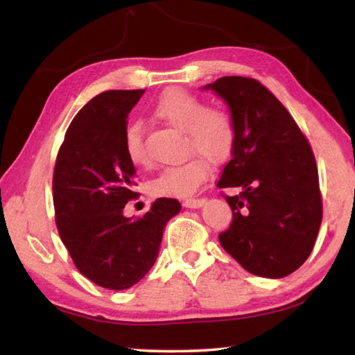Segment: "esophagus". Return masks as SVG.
<instances>
[{
  "instance_id": "34e87169",
  "label": "esophagus",
  "mask_w": 355,
  "mask_h": 355,
  "mask_svg": "<svg viewBox=\"0 0 355 355\" xmlns=\"http://www.w3.org/2000/svg\"><path fill=\"white\" fill-rule=\"evenodd\" d=\"M206 202V198H186L183 205L186 208H200V206H203Z\"/></svg>"
}]
</instances>
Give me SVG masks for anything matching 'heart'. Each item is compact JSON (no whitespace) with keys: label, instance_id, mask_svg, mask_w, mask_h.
<instances>
[{"label":"heart","instance_id":"b5f03b06","mask_svg":"<svg viewBox=\"0 0 355 355\" xmlns=\"http://www.w3.org/2000/svg\"><path fill=\"white\" fill-rule=\"evenodd\" d=\"M153 118L183 133V152H196L211 161L223 158L234 141V122L228 112L208 107L205 99L183 92L169 89L152 107ZM124 150L132 164L149 167L152 159L146 149L144 130L138 122L125 128ZM209 175L208 161L191 157L183 163L167 166L150 182L155 196L184 197L196 192Z\"/></svg>","mask_w":355,"mask_h":355}]
</instances>
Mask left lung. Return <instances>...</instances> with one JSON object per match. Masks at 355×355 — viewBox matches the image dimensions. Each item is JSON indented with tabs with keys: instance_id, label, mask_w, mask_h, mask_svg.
Listing matches in <instances>:
<instances>
[{
	"instance_id": "obj_1",
	"label": "left lung",
	"mask_w": 355,
	"mask_h": 355,
	"mask_svg": "<svg viewBox=\"0 0 355 355\" xmlns=\"http://www.w3.org/2000/svg\"><path fill=\"white\" fill-rule=\"evenodd\" d=\"M205 88L227 102L234 122L233 157L217 188L239 194L225 196L233 220L218 241L247 272L284 278L311 256L323 218L312 147L259 80L225 76Z\"/></svg>"
}]
</instances>
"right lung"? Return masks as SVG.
I'll return each instance as SVG.
<instances>
[{
	"instance_id": "right-lung-1",
	"label": "right lung",
	"mask_w": 355,
	"mask_h": 355,
	"mask_svg": "<svg viewBox=\"0 0 355 355\" xmlns=\"http://www.w3.org/2000/svg\"><path fill=\"white\" fill-rule=\"evenodd\" d=\"M144 89H110L71 121L57 153L53 200L55 225L77 270L94 284L124 290L157 261L166 223L182 209L157 198L141 217H125L138 197L137 171L124 150L127 116Z\"/></svg>"
}]
</instances>
